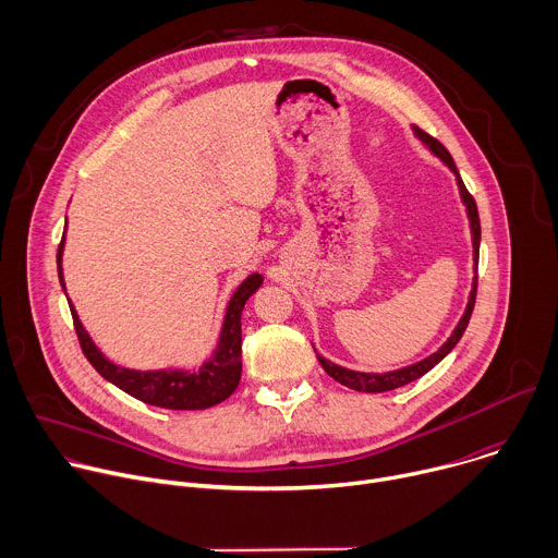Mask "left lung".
Wrapping results in <instances>:
<instances>
[{
	"mask_svg": "<svg viewBox=\"0 0 558 558\" xmlns=\"http://www.w3.org/2000/svg\"><path fill=\"white\" fill-rule=\"evenodd\" d=\"M415 134L433 149L435 156L441 158V161H444V163L454 172V177H457L459 194H461V201H463V205H465V209H468L470 229H472V247H474V280H472V291H470V300H468L465 313H463V317L459 320L457 329L452 331V336L448 338V342H444V347H441L437 353L428 355L426 360H422V362H417V364H411V366L400 368V371H390V373H360V371H349V368H344V366H338V364H333V362H329V360L317 355V360H320L323 368H325L336 381H340V384H344V386H349V388H353V390H360V392H386V390H392V388L407 386V384L420 379L422 375H426V373H428L433 366H437V364L454 349V344L461 340V336H463V331H465V327H468V323H470V315H472V308H474V300H476V280H480V278H476V267H480V241H482L480 211H476V203H474L472 194L465 190V185H463V181H461V177H459V172H457V166H454V161H452L450 151H448L437 138H433L428 132L415 128Z\"/></svg>",
	"mask_w": 558,
	"mask_h": 558,
	"instance_id": "obj_1",
	"label": "left lung"
}]
</instances>
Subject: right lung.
Returning <instances> with one entry per match:
<instances>
[{
	"mask_svg": "<svg viewBox=\"0 0 558 558\" xmlns=\"http://www.w3.org/2000/svg\"><path fill=\"white\" fill-rule=\"evenodd\" d=\"M63 238L57 250V271L59 282L63 287V274H61V254H63ZM263 284L260 274H252L229 300L225 323L220 331V342L216 347V353L194 373L190 371H132L112 364L101 355V351L95 347L86 329L78 323V315L70 304L74 331L82 344L84 355L95 366V371L125 390L128 395L136 397L143 404L170 409V411H203L209 407H216L225 402L227 397L238 388L243 371V333H241V315L243 306L250 300V295ZM65 289V287H63Z\"/></svg>",
	"mask_w": 558,
	"mask_h": 558,
	"instance_id": "add662e5",
	"label": "right lung"
}]
</instances>
